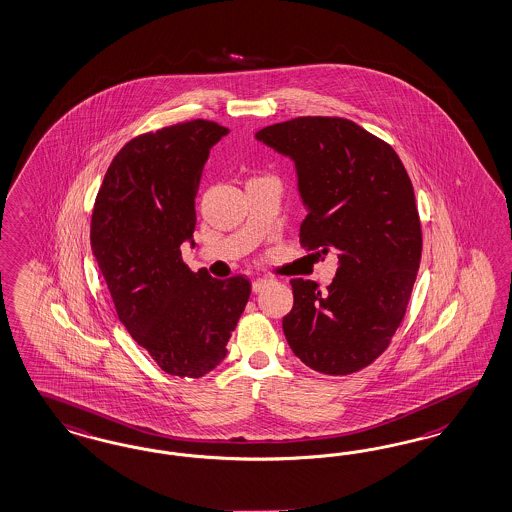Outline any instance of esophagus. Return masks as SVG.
Returning a JSON list of instances; mask_svg holds the SVG:
<instances>
[{
    "label": "esophagus",
    "instance_id": "esophagus-1",
    "mask_svg": "<svg viewBox=\"0 0 512 512\" xmlns=\"http://www.w3.org/2000/svg\"><path fill=\"white\" fill-rule=\"evenodd\" d=\"M268 283H270V280L259 278V280H255V282L251 283V289H253V293H261Z\"/></svg>",
    "mask_w": 512,
    "mask_h": 512
}]
</instances>
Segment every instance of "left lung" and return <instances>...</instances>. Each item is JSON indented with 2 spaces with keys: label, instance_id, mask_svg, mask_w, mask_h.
I'll return each mask as SVG.
<instances>
[{
  "label": "left lung",
  "instance_id": "obj_1",
  "mask_svg": "<svg viewBox=\"0 0 512 512\" xmlns=\"http://www.w3.org/2000/svg\"><path fill=\"white\" fill-rule=\"evenodd\" d=\"M255 136L295 160L308 208L300 246L338 257L327 291L312 280H291L283 335L314 371H361L388 350L420 268L412 181L389 143L342 117H297Z\"/></svg>",
  "mask_w": 512,
  "mask_h": 512
}]
</instances>
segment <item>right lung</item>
<instances>
[{
    "instance_id": "add662e5",
    "label": "right lung",
    "mask_w": 512,
    "mask_h": 512,
    "mask_svg": "<svg viewBox=\"0 0 512 512\" xmlns=\"http://www.w3.org/2000/svg\"><path fill=\"white\" fill-rule=\"evenodd\" d=\"M229 128L194 119L136 136L111 160L96 196L90 246L119 321L162 371L200 378L227 355L251 283L212 278L181 259L210 149Z\"/></svg>"
}]
</instances>
